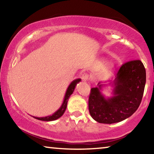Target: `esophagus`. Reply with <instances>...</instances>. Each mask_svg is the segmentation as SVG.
<instances>
[{"label":"esophagus","mask_w":154,"mask_h":154,"mask_svg":"<svg viewBox=\"0 0 154 154\" xmlns=\"http://www.w3.org/2000/svg\"><path fill=\"white\" fill-rule=\"evenodd\" d=\"M82 79L83 80V82H88V81L89 80V75L87 73H83L82 76Z\"/></svg>","instance_id":"obj_1"}]
</instances>
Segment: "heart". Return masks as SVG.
Masks as SVG:
<instances>
[{"instance_id": "b5f03b06", "label": "heart", "mask_w": 154, "mask_h": 154, "mask_svg": "<svg viewBox=\"0 0 154 154\" xmlns=\"http://www.w3.org/2000/svg\"><path fill=\"white\" fill-rule=\"evenodd\" d=\"M105 64H106V65H108V64H109L108 62H105Z\"/></svg>"}]
</instances>
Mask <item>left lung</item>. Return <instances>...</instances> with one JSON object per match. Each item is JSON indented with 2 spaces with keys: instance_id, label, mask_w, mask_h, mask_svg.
Wrapping results in <instances>:
<instances>
[{
  "instance_id": "left-lung-1",
  "label": "left lung",
  "mask_w": 154,
  "mask_h": 154,
  "mask_svg": "<svg viewBox=\"0 0 154 154\" xmlns=\"http://www.w3.org/2000/svg\"><path fill=\"white\" fill-rule=\"evenodd\" d=\"M146 71L139 60L122 65L116 72L113 96L105 98L100 92L102 84L92 88L88 100L92 118L99 123L113 124L129 118L139 108L144 92Z\"/></svg>"
}]
</instances>
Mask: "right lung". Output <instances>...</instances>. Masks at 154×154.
I'll return each instance as SVG.
<instances>
[{
    "label": "right lung",
    "mask_w": 154,
    "mask_h": 154,
    "mask_svg": "<svg viewBox=\"0 0 154 154\" xmlns=\"http://www.w3.org/2000/svg\"><path fill=\"white\" fill-rule=\"evenodd\" d=\"M79 82H81V79H75L74 81H72V82L71 83V84L69 85V87L67 88V90L66 92V94H65L64 99L63 103H62V106H60V108L58 111H56L55 113L52 115V116L43 117V118H38V117L33 116V118L36 119H38V120L47 121V122L56 120V119L60 118L62 115L64 114L65 110H66V106H67V103H68V100H69L70 96H71L72 94V92H73L75 86H76V85Z\"/></svg>",
    "instance_id": "add662e5"
}]
</instances>
